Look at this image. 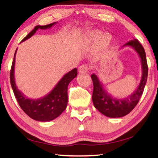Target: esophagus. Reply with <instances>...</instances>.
<instances>
[{
	"label": "esophagus",
	"instance_id": "obj_1",
	"mask_svg": "<svg viewBox=\"0 0 158 158\" xmlns=\"http://www.w3.org/2000/svg\"><path fill=\"white\" fill-rule=\"evenodd\" d=\"M89 70V67L88 65H85V64H83L80 65V66L79 67V71L81 73H87V71H88Z\"/></svg>",
	"mask_w": 158,
	"mask_h": 158
}]
</instances>
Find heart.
Returning a JSON list of instances; mask_svg holds the SVG:
<instances>
[{"label": "heart", "instance_id": "b5f03b06", "mask_svg": "<svg viewBox=\"0 0 158 158\" xmlns=\"http://www.w3.org/2000/svg\"><path fill=\"white\" fill-rule=\"evenodd\" d=\"M86 41L89 45L98 44L100 50L105 52L109 49L113 44V37L109 33H103L100 30H93L86 35Z\"/></svg>", "mask_w": 158, "mask_h": 158}]
</instances>
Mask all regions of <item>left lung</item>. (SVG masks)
Masks as SVG:
<instances>
[{"label": "left lung", "mask_w": 158, "mask_h": 158, "mask_svg": "<svg viewBox=\"0 0 158 158\" xmlns=\"http://www.w3.org/2000/svg\"><path fill=\"white\" fill-rule=\"evenodd\" d=\"M125 47H132L136 52L141 59L142 69V75L139 85L131 95L124 98H115L103 88L102 83L100 81L99 79L95 73H93L91 76L93 82V93L92 99L94 106L103 115L111 118L124 117L128 114L134 109L142 95L148 76V66L146 59L145 51L142 45L137 39H133L124 44L122 48Z\"/></svg>", "instance_id": "obj_1"}]
</instances>
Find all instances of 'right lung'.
I'll use <instances>...</instances> for the list:
<instances>
[{"label":"right lung","mask_w":158,"mask_h":158,"mask_svg":"<svg viewBox=\"0 0 158 158\" xmlns=\"http://www.w3.org/2000/svg\"><path fill=\"white\" fill-rule=\"evenodd\" d=\"M56 23H57L44 26H35L34 29L22 40L21 42L30 39L39 29L45 30L50 28ZM17 50V49H16L12 65L10 71V82L19 106L26 114L35 120L40 122L53 120L59 117L66 109L68 103V86L77 76V69L75 68L63 76L52 90L45 96L38 99H31L26 97L21 91L18 89L15 83V65Z\"/></svg>","instance_id":"add662e5"}]
</instances>
